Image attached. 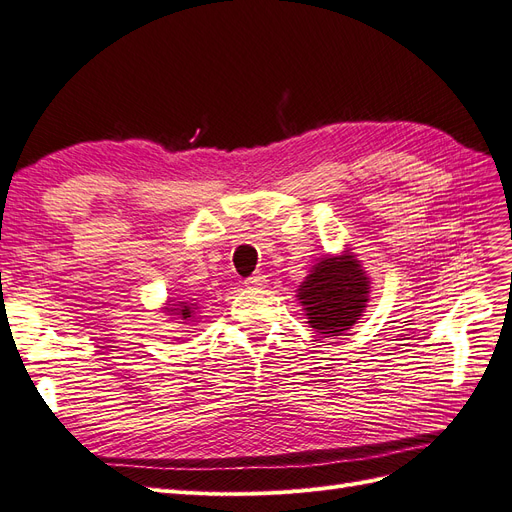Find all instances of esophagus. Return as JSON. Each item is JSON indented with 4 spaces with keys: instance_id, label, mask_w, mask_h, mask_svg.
<instances>
[{
    "instance_id": "obj_1",
    "label": "esophagus",
    "mask_w": 512,
    "mask_h": 512,
    "mask_svg": "<svg viewBox=\"0 0 512 512\" xmlns=\"http://www.w3.org/2000/svg\"><path fill=\"white\" fill-rule=\"evenodd\" d=\"M248 287H266V276L264 274H261V272H255L253 276H248V279L244 281Z\"/></svg>"
}]
</instances>
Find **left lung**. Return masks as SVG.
<instances>
[{
  "instance_id": "left-lung-1",
  "label": "left lung",
  "mask_w": 512,
  "mask_h": 512,
  "mask_svg": "<svg viewBox=\"0 0 512 512\" xmlns=\"http://www.w3.org/2000/svg\"><path fill=\"white\" fill-rule=\"evenodd\" d=\"M369 283L356 255L345 251L321 259L298 289L311 328L328 337L352 328L369 302Z\"/></svg>"
}]
</instances>
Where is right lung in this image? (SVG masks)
<instances>
[{"label": "right lung", "instance_id": "add662e5", "mask_svg": "<svg viewBox=\"0 0 512 512\" xmlns=\"http://www.w3.org/2000/svg\"><path fill=\"white\" fill-rule=\"evenodd\" d=\"M169 315H178L180 319H193L195 311H197V302H178V304H171L165 309Z\"/></svg>", "mask_w": 512, "mask_h": 512}]
</instances>
